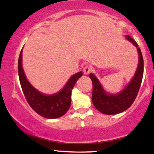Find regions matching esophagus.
<instances>
[{
    "label": "esophagus",
    "mask_w": 154,
    "mask_h": 154,
    "mask_svg": "<svg viewBox=\"0 0 154 154\" xmlns=\"http://www.w3.org/2000/svg\"><path fill=\"white\" fill-rule=\"evenodd\" d=\"M83 71L84 74H88V73L91 72V68H90V66H88V65H86V66L83 68Z\"/></svg>",
    "instance_id": "1"
}]
</instances>
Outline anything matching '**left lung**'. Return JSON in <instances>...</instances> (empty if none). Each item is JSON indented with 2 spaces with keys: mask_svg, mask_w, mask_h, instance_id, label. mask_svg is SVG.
Here are the masks:
<instances>
[{
  "mask_svg": "<svg viewBox=\"0 0 154 154\" xmlns=\"http://www.w3.org/2000/svg\"><path fill=\"white\" fill-rule=\"evenodd\" d=\"M128 41L137 48L139 54V64L134 76L128 85L120 93L114 95H109L104 91L100 82L93 74L90 78L92 82V102L95 108L104 114L113 115L125 111L135 100L142 83L144 73V60L138 44L130 37L126 35Z\"/></svg>",
  "mask_w": 154,
  "mask_h": 154,
  "instance_id": "obj_1",
  "label": "left lung"
}]
</instances>
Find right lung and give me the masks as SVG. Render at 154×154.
I'll list each match as a JSON object with an SVG mask.
<instances>
[{"mask_svg": "<svg viewBox=\"0 0 154 154\" xmlns=\"http://www.w3.org/2000/svg\"><path fill=\"white\" fill-rule=\"evenodd\" d=\"M22 52L21 50L18 60V73L21 87L25 98L30 106L38 114L46 119H57L62 116L69 110L71 106V95L75 83L83 75L79 72L72 75L64 88L53 95H45L35 90L29 81L22 69Z\"/></svg>", "mask_w": 154, "mask_h": 154, "instance_id": "1", "label": "right lung"}]
</instances>
